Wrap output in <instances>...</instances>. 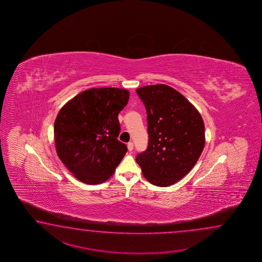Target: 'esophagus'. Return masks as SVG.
<instances>
[{
  "label": "esophagus",
  "mask_w": 262,
  "mask_h": 262,
  "mask_svg": "<svg viewBox=\"0 0 262 262\" xmlns=\"http://www.w3.org/2000/svg\"><path fill=\"white\" fill-rule=\"evenodd\" d=\"M127 148H128V150H133L134 149V144L133 142H129L128 144H127Z\"/></svg>",
  "instance_id": "34e87169"
}]
</instances>
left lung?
I'll return each mask as SVG.
<instances>
[{
	"instance_id": "obj_1",
	"label": "left lung",
	"mask_w": 262,
	"mask_h": 262,
	"mask_svg": "<svg viewBox=\"0 0 262 262\" xmlns=\"http://www.w3.org/2000/svg\"><path fill=\"white\" fill-rule=\"evenodd\" d=\"M147 112L149 142L136 161L150 184L167 187L184 178L205 144L200 112L176 90L165 84L136 90Z\"/></svg>"
}]
</instances>
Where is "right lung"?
Listing matches in <instances>:
<instances>
[{
    "instance_id": "1",
    "label": "right lung",
    "mask_w": 262,
    "mask_h": 262,
    "mask_svg": "<svg viewBox=\"0 0 262 262\" xmlns=\"http://www.w3.org/2000/svg\"><path fill=\"white\" fill-rule=\"evenodd\" d=\"M128 99L127 90L94 88L75 96L58 113L57 155L80 182H106L126 154V145L117 139L121 130L118 114Z\"/></svg>"
}]
</instances>
